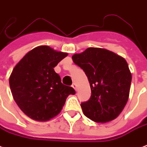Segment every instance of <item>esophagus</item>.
I'll return each mask as SVG.
<instances>
[{
    "label": "esophagus",
    "mask_w": 147,
    "mask_h": 147,
    "mask_svg": "<svg viewBox=\"0 0 147 147\" xmlns=\"http://www.w3.org/2000/svg\"><path fill=\"white\" fill-rule=\"evenodd\" d=\"M71 86H72L74 89H75V90H77V86H76V83H73Z\"/></svg>",
    "instance_id": "esophagus-1"
}]
</instances>
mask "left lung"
Wrapping results in <instances>:
<instances>
[{"label": "left lung", "instance_id": "obj_1", "mask_svg": "<svg viewBox=\"0 0 147 147\" xmlns=\"http://www.w3.org/2000/svg\"><path fill=\"white\" fill-rule=\"evenodd\" d=\"M71 57L85 71L91 88L90 100L81 104L83 114L98 123L115 119L128 101L131 86V74L125 58L97 47Z\"/></svg>", "mask_w": 147, "mask_h": 147}]
</instances>
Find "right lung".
<instances>
[{
  "mask_svg": "<svg viewBox=\"0 0 147 147\" xmlns=\"http://www.w3.org/2000/svg\"><path fill=\"white\" fill-rule=\"evenodd\" d=\"M68 54L48 46L31 50L16 65L9 78L13 98L24 114L38 121L57 116L76 91L61 83L54 68Z\"/></svg>",
  "mask_w": 147,
  "mask_h": 147,
  "instance_id": "1",
  "label": "right lung"
}]
</instances>
